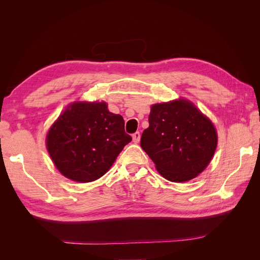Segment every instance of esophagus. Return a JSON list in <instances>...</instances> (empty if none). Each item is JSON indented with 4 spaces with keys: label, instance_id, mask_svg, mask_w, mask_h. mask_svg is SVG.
I'll return each instance as SVG.
<instances>
[{
    "label": "esophagus",
    "instance_id": "obj_1",
    "mask_svg": "<svg viewBox=\"0 0 260 260\" xmlns=\"http://www.w3.org/2000/svg\"><path fill=\"white\" fill-rule=\"evenodd\" d=\"M140 138H141L140 132H136V133H133V136H132V140H133V142H135V143H139V142H140Z\"/></svg>",
    "mask_w": 260,
    "mask_h": 260
}]
</instances>
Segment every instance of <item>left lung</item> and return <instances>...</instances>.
<instances>
[{"mask_svg": "<svg viewBox=\"0 0 260 260\" xmlns=\"http://www.w3.org/2000/svg\"><path fill=\"white\" fill-rule=\"evenodd\" d=\"M148 123L141 137V147L165 179L185 182L208 166L217 147V132L191 102L154 104Z\"/></svg>", "mask_w": 260, "mask_h": 260, "instance_id": "obj_1", "label": "left lung"}]
</instances>
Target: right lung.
Listing matches in <instances>:
<instances>
[{
    "label": "right lung",
    "mask_w": 260,
    "mask_h": 260,
    "mask_svg": "<svg viewBox=\"0 0 260 260\" xmlns=\"http://www.w3.org/2000/svg\"><path fill=\"white\" fill-rule=\"evenodd\" d=\"M131 140L122 116L104 102H76L53 123L46 147L62 176L86 183L106 174Z\"/></svg>",
    "instance_id": "add662e5"
}]
</instances>
